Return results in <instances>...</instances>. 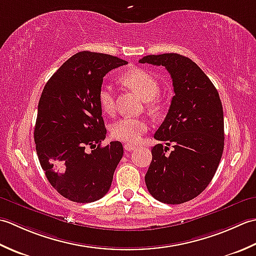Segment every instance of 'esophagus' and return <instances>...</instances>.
Here are the masks:
<instances>
[{"label": "esophagus", "instance_id": "obj_1", "mask_svg": "<svg viewBox=\"0 0 256 256\" xmlns=\"http://www.w3.org/2000/svg\"><path fill=\"white\" fill-rule=\"evenodd\" d=\"M124 148L126 151H134L136 149V146L132 144H126L124 146Z\"/></svg>", "mask_w": 256, "mask_h": 256}]
</instances>
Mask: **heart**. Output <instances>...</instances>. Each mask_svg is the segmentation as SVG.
<instances>
[{
    "label": "heart",
    "instance_id": "obj_1",
    "mask_svg": "<svg viewBox=\"0 0 256 256\" xmlns=\"http://www.w3.org/2000/svg\"><path fill=\"white\" fill-rule=\"evenodd\" d=\"M122 80L128 87L132 88L144 102L154 100L160 92L159 82L156 76L142 68L127 70L122 76ZM98 102L104 112L112 114L114 112V92L112 86L108 84L102 85L98 94ZM148 128L149 124L146 119L122 117L112 124V134L114 138L122 142H137Z\"/></svg>",
    "mask_w": 256,
    "mask_h": 256
}]
</instances>
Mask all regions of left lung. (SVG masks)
Wrapping results in <instances>:
<instances>
[{"label":"left lung","mask_w":256,"mask_h":256,"mask_svg":"<svg viewBox=\"0 0 256 256\" xmlns=\"http://www.w3.org/2000/svg\"><path fill=\"white\" fill-rule=\"evenodd\" d=\"M142 64L164 66L174 96L154 139L166 142L151 149L152 160L144 181L154 199L180 204L194 199L210 184L224 147L223 108L218 92L194 62L180 54L148 55Z\"/></svg>","instance_id":"1"}]
</instances>
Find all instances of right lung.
<instances>
[{
  "instance_id": "obj_1",
  "label": "right lung",
  "mask_w": 256,
  "mask_h": 256,
  "mask_svg": "<svg viewBox=\"0 0 256 256\" xmlns=\"http://www.w3.org/2000/svg\"><path fill=\"white\" fill-rule=\"evenodd\" d=\"M126 64L112 55L80 52L56 70L42 92L36 152L52 186L70 201H97L110 189L124 148L119 142L100 146L107 130L98 94L104 76Z\"/></svg>"
}]
</instances>
